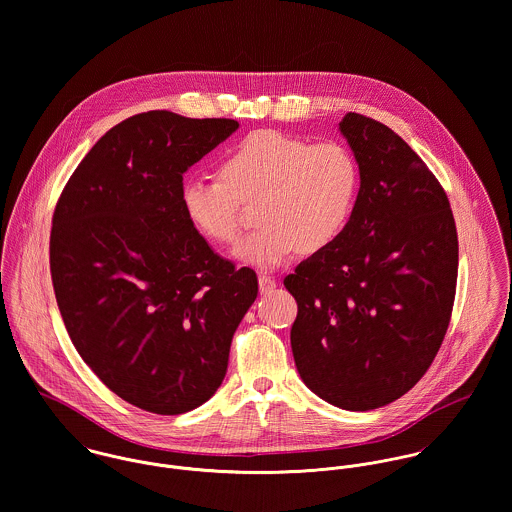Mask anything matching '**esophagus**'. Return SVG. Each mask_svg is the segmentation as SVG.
I'll return each mask as SVG.
<instances>
[{
    "label": "esophagus",
    "instance_id": "1",
    "mask_svg": "<svg viewBox=\"0 0 512 512\" xmlns=\"http://www.w3.org/2000/svg\"><path fill=\"white\" fill-rule=\"evenodd\" d=\"M275 286H277L275 277H271V275H267V273H261V275H259V288H261V292H269V290H273Z\"/></svg>",
    "mask_w": 512,
    "mask_h": 512
}]
</instances>
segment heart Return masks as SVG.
<instances>
[{"label": "heart", "mask_w": 512, "mask_h": 512, "mask_svg": "<svg viewBox=\"0 0 512 512\" xmlns=\"http://www.w3.org/2000/svg\"><path fill=\"white\" fill-rule=\"evenodd\" d=\"M359 190V161L347 145L257 129L222 157L220 178H188L180 198L190 224L220 245L239 237L243 204L259 200L263 226L235 253L273 269L300 249L316 253L334 245L353 218Z\"/></svg>", "instance_id": "obj_1"}]
</instances>
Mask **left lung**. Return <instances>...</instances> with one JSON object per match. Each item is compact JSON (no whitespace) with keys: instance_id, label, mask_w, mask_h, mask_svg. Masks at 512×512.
<instances>
[{"instance_id":"8db88e82","label":"left lung","mask_w":512,"mask_h":512,"mask_svg":"<svg viewBox=\"0 0 512 512\" xmlns=\"http://www.w3.org/2000/svg\"><path fill=\"white\" fill-rule=\"evenodd\" d=\"M341 133L361 169L340 239L284 277L306 387L345 410L408 393L446 338L457 283V229L446 190L385 123L349 114Z\"/></svg>"}]
</instances>
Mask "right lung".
Returning <instances> with one entry per match:
<instances>
[{"mask_svg":"<svg viewBox=\"0 0 512 512\" xmlns=\"http://www.w3.org/2000/svg\"><path fill=\"white\" fill-rule=\"evenodd\" d=\"M235 119L155 110L123 119L58 196L51 277L80 357L125 402L182 414L214 397L257 275L208 245L182 208V174Z\"/></svg>","mask_w":512,"mask_h":512,"instance_id":"right-lung-1","label":"right lung"}]
</instances>
